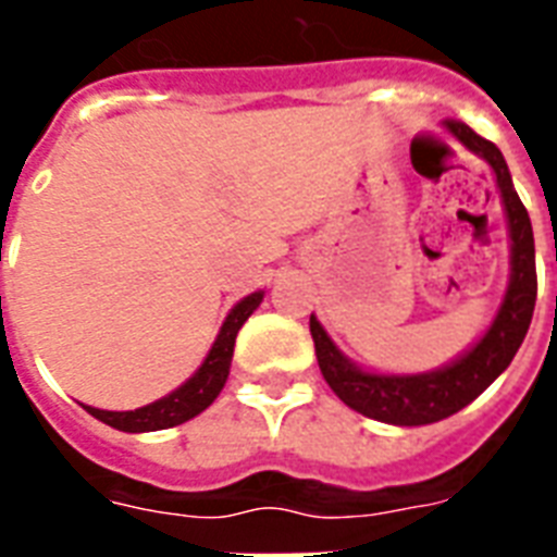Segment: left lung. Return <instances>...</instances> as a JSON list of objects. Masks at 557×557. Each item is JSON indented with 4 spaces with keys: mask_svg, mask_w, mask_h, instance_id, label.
I'll list each match as a JSON object with an SVG mask.
<instances>
[{
    "mask_svg": "<svg viewBox=\"0 0 557 557\" xmlns=\"http://www.w3.org/2000/svg\"><path fill=\"white\" fill-rule=\"evenodd\" d=\"M445 133L492 168L506 213V227H509V286L488 330L462 356L436 370L375 372L358 367L352 358L344 356L338 344L330 338V332L323 330V323L314 314L309 318L318 367L332 393L358 413L398 428L433 424L471 405L511 364L535 312V236L527 208L511 185L509 164L503 152L492 141L480 138L471 126L445 121Z\"/></svg>",
    "mask_w": 557,
    "mask_h": 557,
    "instance_id": "1",
    "label": "left lung"
}]
</instances>
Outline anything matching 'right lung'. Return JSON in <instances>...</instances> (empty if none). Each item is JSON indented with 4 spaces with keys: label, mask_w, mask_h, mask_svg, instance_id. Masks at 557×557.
<instances>
[{
    "label": "right lung",
    "mask_w": 557,
    "mask_h": 557,
    "mask_svg": "<svg viewBox=\"0 0 557 557\" xmlns=\"http://www.w3.org/2000/svg\"><path fill=\"white\" fill-rule=\"evenodd\" d=\"M265 292H251L248 297H243L239 304L227 312L222 330H219L213 347L205 356V361L199 364V370L193 372L190 379L176 387L168 396L156 398L150 405L135 407V410H100V407H89L95 419H100L109 428L124 433H150V431H164V428H176V424L187 422L193 416H199L201 410H208L216 396L222 393L227 381V372H231V358H234V344L236 332L243 330V323L257 312V306L262 304Z\"/></svg>",
    "instance_id": "add662e5"
}]
</instances>
